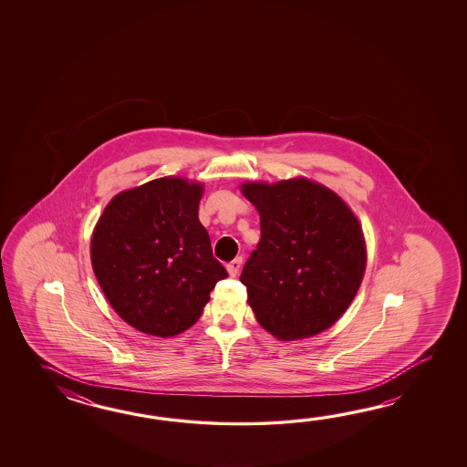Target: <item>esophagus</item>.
Wrapping results in <instances>:
<instances>
[{
    "label": "esophagus",
    "mask_w": 467,
    "mask_h": 467,
    "mask_svg": "<svg viewBox=\"0 0 467 467\" xmlns=\"http://www.w3.org/2000/svg\"><path fill=\"white\" fill-rule=\"evenodd\" d=\"M242 257L234 258L230 264H227V270H229L230 275L232 277H235L237 275L238 272H240V268H242Z\"/></svg>",
    "instance_id": "esophagus-1"
}]
</instances>
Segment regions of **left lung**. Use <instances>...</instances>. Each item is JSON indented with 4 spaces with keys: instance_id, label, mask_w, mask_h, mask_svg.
<instances>
[{
    "instance_id": "1",
    "label": "left lung",
    "mask_w": 467,
    "mask_h": 467,
    "mask_svg": "<svg viewBox=\"0 0 467 467\" xmlns=\"http://www.w3.org/2000/svg\"><path fill=\"white\" fill-rule=\"evenodd\" d=\"M260 213V242L240 282L258 324L282 340L330 327L358 294L366 242L334 192L310 180L245 183Z\"/></svg>"
}]
</instances>
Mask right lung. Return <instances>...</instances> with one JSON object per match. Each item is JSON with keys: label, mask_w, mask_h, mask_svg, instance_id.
Segmentation results:
<instances>
[{"label": "right lung", "mask_w": 467, "mask_h": 467, "mask_svg": "<svg viewBox=\"0 0 467 467\" xmlns=\"http://www.w3.org/2000/svg\"><path fill=\"white\" fill-rule=\"evenodd\" d=\"M202 185L153 180L109 202L91 237V265L119 317L171 337L199 320L210 292L229 277L200 223Z\"/></svg>", "instance_id": "obj_1"}]
</instances>
